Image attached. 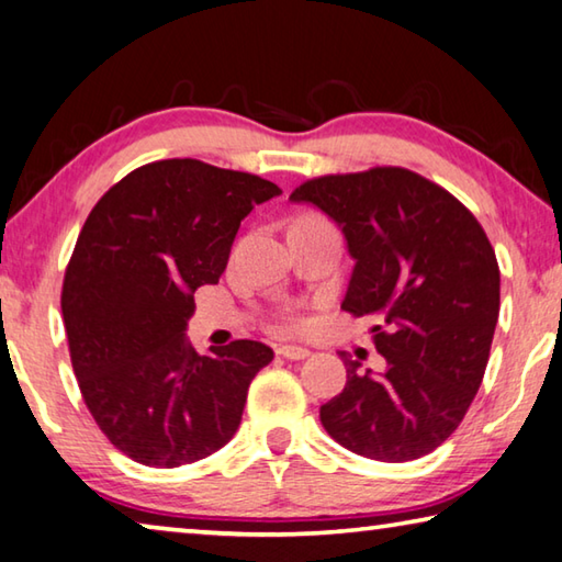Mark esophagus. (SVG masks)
I'll use <instances>...</instances> for the list:
<instances>
[{"instance_id":"34e87169","label":"esophagus","mask_w":562,"mask_h":562,"mask_svg":"<svg viewBox=\"0 0 562 562\" xmlns=\"http://www.w3.org/2000/svg\"><path fill=\"white\" fill-rule=\"evenodd\" d=\"M278 355L284 359H292V361H300V359H307L310 357V349L304 347H294V345H280L278 347Z\"/></svg>"}]
</instances>
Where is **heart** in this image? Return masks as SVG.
Here are the masks:
<instances>
[{
	"label": "heart",
	"instance_id": "obj_1",
	"mask_svg": "<svg viewBox=\"0 0 562 562\" xmlns=\"http://www.w3.org/2000/svg\"><path fill=\"white\" fill-rule=\"evenodd\" d=\"M290 329H294V327H297V322H290V325H288Z\"/></svg>",
	"mask_w": 562,
	"mask_h": 562
}]
</instances>
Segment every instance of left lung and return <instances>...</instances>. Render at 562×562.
Here are the masks:
<instances>
[{
  "instance_id": "obj_1",
  "label": "left lung",
  "mask_w": 562,
  "mask_h": 562,
  "mask_svg": "<svg viewBox=\"0 0 562 562\" xmlns=\"http://www.w3.org/2000/svg\"><path fill=\"white\" fill-rule=\"evenodd\" d=\"M292 203L335 221L355 260L341 310L374 317L382 372L345 359L347 384L319 408L337 443L404 463L441 446L479 392L501 310L496 252L479 221L406 168L325 176Z\"/></svg>"
}]
</instances>
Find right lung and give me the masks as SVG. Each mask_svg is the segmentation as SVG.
<instances>
[{
	"label": "right lung",
	"mask_w": 562,
	"mask_h": 562,
	"mask_svg": "<svg viewBox=\"0 0 562 562\" xmlns=\"http://www.w3.org/2000/svg\"><path fill=\"white\" fill-rule=\"evenodd\" d=\"M280 193L258 176L170 158L133 170L89 213L64 274V327L83 402L128 459L176 469L235 436L274 351L237 339L198 355L186 327L237 227Z\"/></svg>",
	"instance_id": "1"
}]
</instances>
